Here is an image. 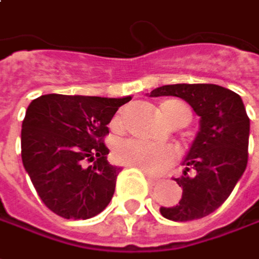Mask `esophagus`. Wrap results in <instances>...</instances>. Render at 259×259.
<instances>
[{
  "instance_id": "34e87169",
  "label": "esophagus",
  "mask_w": 259,
  "mask_h": 259,
  "mask_svg": "<svg viewBox=\"0 0 259 259\" xmlns=\"http://www.w3.org/2000/svg\"><path fill=\"white\" fill-rule=\"evenodd\" d=\"M146 178H147V182H149L150 187H154L156 184H159L160 182V179L159 178H154V176H151V175L146 174Z\"/></svg>"
}]
</instances>
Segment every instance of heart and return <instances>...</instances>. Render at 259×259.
I'll list each match as a JSON object with an SVG mask.
<instances>
[{
    "label": "heart",
    "mask_w": 259,
    "mask_h": 259,
    "mask_svg": "<svg viewBox=\"0 0 259 259\" xmlns=\"http://www.w3.org/2000/svg\"><path fill=\"white\" fill-rule=\"evenodd\" d=\"M159 112L172 125H188L192 119V110L185 102L167 99L159 105ZM119 116H115L113 126H119ZM115 159L121 164L137 167L144 174L159 175L167 170L176 160L178 151L172 146H156L140 140H126L115 147Z\"/></svg>",
    "instance_id": "b5f03b06"
}]
</instances>
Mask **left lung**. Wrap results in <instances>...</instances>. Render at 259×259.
<instances>
[{"label":"left lung","instance_id":"8db88e82","mask_svg":"<svg viewBox=\"0 0 259 259\" xmlns=\"http://www.w3.org/2000/svg\"><path fill=\"white\" fill-rule=\"evenodd\" d=\"M151 97L176 96L188 102L200 116L181 178L182 198L162 207L163 217L174 222L202 219L215 211L243 175L248 164L249 118L238 93L217 84H169L154 89Z\"/></svg>","mask_w":259,"mask_h":259}]
</instances>
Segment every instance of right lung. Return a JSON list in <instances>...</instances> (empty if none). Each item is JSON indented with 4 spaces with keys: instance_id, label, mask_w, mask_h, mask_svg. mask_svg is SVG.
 Instances as JSON below:
<instances>
[{
    "instance_id": "1",
    "label": "right lung",
    "mask_w": 259,
    "mask_h": 259,
    "mask_svg": "<svg viewBox=\"0 0 259 259\" xmlns=\"http://www.w3.org/2000/svg\"><path fill=\"white\" fill-rule=\"evenodd\" d=\"M130 100L52 93L29 105L21 125V160L51 211L85 220L106 208L121 167L109 164L103 140L115 112ZM90 161L95 163L85 166Z\"/></svg>"
}]
</instances>
